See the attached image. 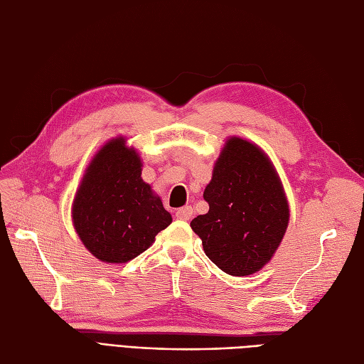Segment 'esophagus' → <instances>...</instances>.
I'll use <instances>...</instances> for the list:
<instances>
[{
    "instance_id": "1",
    "label": "esophagus",
    "mask_w": 364,
    "mask_h": 364,
    "mask_svg": "<svg viewBox=\"0 0 364 364\" xmlns=\"http://www.w3.org/2000/svg\"><path fill=\"white\" fill-rule=\"evenodd\" d=\"M194 211L191 206H183V208H179L178 211H176V217H178L179 220H182V222H188V220H191Z\"/></svg>"
}]
</instances>
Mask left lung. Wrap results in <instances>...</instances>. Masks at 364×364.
Returning a JSON list of instances; mask_svg holds the SVG:
<instances>
[{"label":"left lung","instance_id":"left-lung-1","mask_svg":"<svg viewBox=\"0 0 364 364\" xmlns=\"http://www.w3.org/2000/svg\"><path fill=\"white\" fill-rule=\"evenodd\" d=\"M203 199L209 211L191 229L206 257L232 277L257 273L272 259L290 211L279 176L257 144L230 136L215 161Z\"/></svg>","mask_w":364,"mask_h":364}]
</instances>
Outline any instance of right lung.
<instances>
[{
	"label": "right lung",
	"instance_id": "obj_1",
	"mask_svg": "<svg viewBox=\"0 0 364 364\" xmlns=\"http://www.w3.org/2000/svg\"><path fill=\"white\" fill-rule=\"evenodd\" d=\"M141 158L123 136L107 141L87 165L73 202V225L103 262H127L171 223L161 197L141 178Z\"/></svg>",
	"mask_w": 364,
	"mask_h": 364
}]
</instances>
